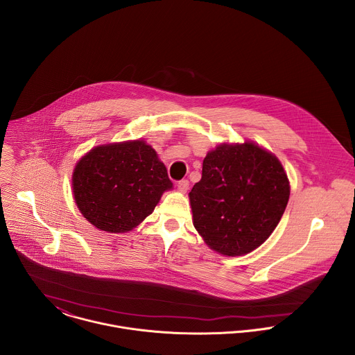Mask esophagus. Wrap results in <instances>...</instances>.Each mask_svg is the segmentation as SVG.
<instances>
[{
    "label": "esophagus",
    "mask_w": 355,
    "mask_h": 355,
    "mask_svg": "<svg viewBox=\"0 0 355 355\" xmlns=\"http://www.w3.org/2000/svg\"><path fill=\"white\" fill-rule=\"evenodd\" d=\"M189 186H190V183H189V180H186V179L178 182V189H179V191H182V193H186V191L189 190Z\"/></svg>",
    "instance_id": "34e87169"
}]
</instances>
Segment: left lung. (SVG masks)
<instances>
[{"instance_id":"8db88e82","label":"left lung","mask_w":355,"mask_h":355,"mask_svg":"<svg viewBox=\"0 0 355 355\" xmlns=\"http://www.w3.org/2000/svg\"><path fill=\"white\" fill-rule=\"evenodd\" d=\"M189 197L205 243L235 257L270 236L288 203L290 182L275 154L253 142L223 144L206 154Z\"/></svg>"}]
</instances>
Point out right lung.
Masks as SVG:
<instances>
[{
  "label": "right lung",
  "instance_id": "1",
  "mask_svg": "<svg viewBox=\"0 0 355 355\" xmlns=\"http://www.w3.org/2000/svg\"><path fill=\"white\" fill-rule=\"evenodd\" d=\"M171 189L165 165L144 141L97 146L79 159L72 175L80 213L98 230L113 234L139 225Z\"/></svg>",
  "mask_w": 355,
  "mask_h": 355
}]
</instances>
